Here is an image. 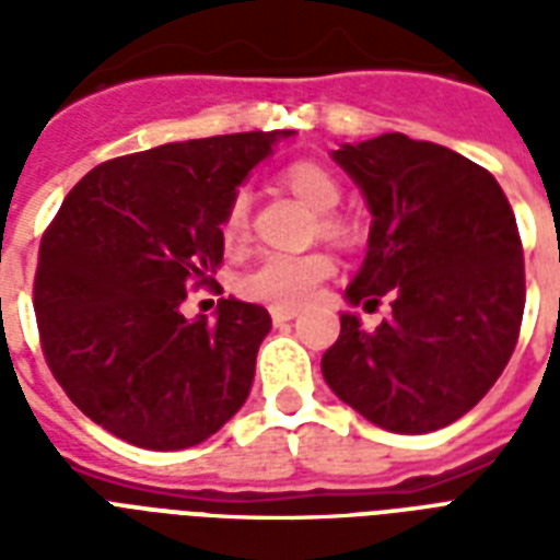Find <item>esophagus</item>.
I'll return each mask as SVG.
<instances>
[{
    "mask_svg": "<svg viewBox=\"0 0 560 560\" xmlns=\"http://www.w3.org/2000/svg\"><path fill=\"white\" fill-rule=\"evenodd\" d=\"M270 316L276 325H284V323H290V319H296L299 311L296 307H270Z\"/></svg>",
    "mask_w": 560,
    "mask_h": 560,
    "instance_id": "1",
    "label": "esophagus"
}]
</instances>
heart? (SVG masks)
Wrapping results in <instances>:
<instances>
[{
  "label": "heart",
  "instance_id": "b5f03b06",
  "mask_svg": "<svg viewBox=\"0 0 560 560\" xmlns=\"http://www.w3.org/2000/svg\"><path fill=\"white\" fill-rule=\"evenodd\" d=\"M284 186L314 211H323V232L331 237H342L349 232L346 220L328 211L337 209L342 197L340 183L325 168L314 162H293L281 174ZM249 229V197L246 191H235L226 206L220 232L226 244H241ZM334 276L331 255L325 253H267L241 276V293L246 299L264 302L272 307H296L305 305L314 296L319 284Z\"/></svg>",
  "mask_w": 560,
  "mask_h": 560
}]
</instances>
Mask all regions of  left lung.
<instances>
[{
    "label": "left lung",
    "mask_w": 560,
    "mask_h": 560,
    "mask_svg": "<svg viewBox=\"0 0 560 560\" xmlns=\"http://www.w3.org/2000/svg\"><path fill=\"white\" fill-rule=\"evenodd\" d=\"M331 156L372 211L346 299L389 296L392 314L374 331L342 314L325 381L383 430L433 433L477 407L517 346L526 276L514 211L486 168L442 144L383 133Z\"/></svg>",
    "instance_id": "obj_1"
}]
</instances>
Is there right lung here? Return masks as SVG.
Returning a JSON list of instances; mask_svg holds the SVG:
<instances>
[{"instance_id": "obj_1", "label": "right lung", "mask_w": 560, "mask_h": 560, "mask_svg": "<svg viewBox=\"0 0 560 560\" xmlns=\"http://www.w3.org/2000/svg\"><path fill=\"white\" fill-rule=\"evenodd\" d=\"M293 130L160 144L92 168L39 244L34 311L55 381L107 433L144 451L214 435L253 389L270 314L220 299L186 319V290L223 261V214Z\"/></svg>"}]
</instances>
